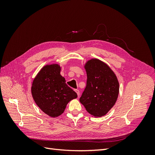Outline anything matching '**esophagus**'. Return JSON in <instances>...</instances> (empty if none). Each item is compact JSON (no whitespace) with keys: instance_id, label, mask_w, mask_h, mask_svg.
<instances>
[{"instance_id":"obj_1","label":"esophagus","mask_w":155,"mask_h":155,"mask_svg":"<svg viewBox=\"0 0 155 155\" xmlns=\"http://www.w3.org/2000/svg\"><path fill=\"white\" fill-rule=\"evenodd\" d=\"M75 92H76L77 93L78 96L79 97V95H80V92H79V90H78V89H76V90H75Z\"/></svg>"}]
</instances>
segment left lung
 <instances>
[{
	"instance_id": "obj_1",
	"label": "left lung",
	"mask_w": 155,
	"mask_h": 155,
	"mask_svg": "<svg viewBox=\"0 0 155 155\" xmlns=\"http://www.w3.org/2000/svg\"><path fill=\"white\" fill-rule=\"evenodd\" d=\"M84 67L87 76V86L79 101L92 116H105L118 99V79L112 69L100 59L88 60Z\"/></svg>"
}]
</instances>
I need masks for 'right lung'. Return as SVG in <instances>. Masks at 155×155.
<instances>
[{
	"mask_svg": "<svg viewBox=\"0 0 155 155\" xmlns=\"http://www.w3.org/2000/svg\"><path fill=\"white\" fill-rule=\"evenodd\" d=\"M60 72L58 64L45 65L34 79L31 88L37 105L52 118L62 114L68 103L78 97Z\"/></svg>",
	"mask_w": 155,
	"mask_h": 155,
	"instance_id": "add662e5",
	"label": "right lung"
}]
</instances>
